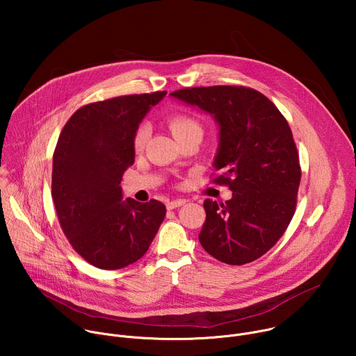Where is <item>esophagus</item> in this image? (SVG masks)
Returning a JSON list of instances; mask_svg holds the SVG:
<instances>
[{"instance_id":"esophagus-1","label":"esophagus","mask_w":356,"mask_h":356,"mask_svg":"<svg viewBox=\"0 0 356 356\" xmlns=\"http://www.w3.org/2000/svg\"><path fill=\"white\" fill-rule=\"evenodd\" d=\"M183 204H186V200H183V198H177V200H172V201H169L168 202V209L169 210H175V209H177V207H181Z\"/></svg>"}]
</instances>
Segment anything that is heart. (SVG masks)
I'll return each mask as SVG.
<instances>
[{"label":"heart","instance_id":"obj_1","mask_svg":"<svg viewBox=\"0 0 356 356\" xmlns=\"http://www.w3.org/2000/svg\"><path fill=\"white\" fill-rule=\"evenodd\" d=\"M169 128L173 134L175 138H180L186 134H190V132H200L201 134V125L200 122L191 117V115H187V114H179V115H173L170 120H169ZM145 139H146V129L142 127L136 131L135 134V138H134V147L136 150L142 149L143 147V143H145Z\"/></svg>","mask_w":356,"mask_h":356}]
</instances>
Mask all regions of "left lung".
<instances>
[{"instance_id": "left-lung-1", "label": "left lung", "mask_w": 356, "mask_h": 356, "mask_svg": "<svg viewBox=\"0 0 356 356\" xmlns=\"http://www.w3.org/2000/svg\"><path fill=\"white\" fill-rule=\"evenodd\" d=\"M181 103L213 115L218 149L213 166L228 184L231 200L204 201L206 222L198 235L211 257L243 265L261 258L284 234L301 179L291 129L262 92L236 86L183 88Z\"/></svg>"}]
</instances>
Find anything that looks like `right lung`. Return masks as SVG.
Wrapping results in <instances>:
<instances>
[{
    "mask_svg": "<svg viewBox=\"0 0 356 356\" xmlns=\"http://www.w3.org/2000/svg\"><path fill=\"white\" fill-rule=\"evenodd\" d=\"M165 95H122L84 106L59 136L52 170L56 214L74 250L98 269H122L140 259L165 220L161 201L124 200L120 186L135 161L139 124Z\"/></svg>",
    "mask_w": 356,
    "mask_h": 356,
    "instance_id": "obj_1",
    "label": "right lung"
}]
</instances>
